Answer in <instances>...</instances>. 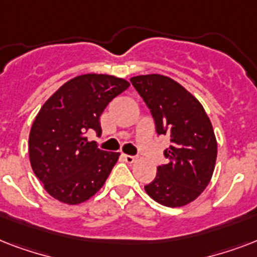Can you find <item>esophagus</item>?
I'll return each mask as SVG.
<instances>
[{"label": "esophagus", "instance_id": "esophagus-1", "mask_svg": "<svg viewBox=\"0 0 257 257\" xmlns=\"http://www.w3.org/2000/svg\"><path fill=\"white\" fill-rule=\"evenodd\" d=\"M124 160L128 163V164H132V163H135L136 161V157L135 156H129V155H124Z\"/></svg>", "mask_w": 257, "mask_h": 257}]
</instances>
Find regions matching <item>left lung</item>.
<instances>
[{"label": "left lung", "mask_w": 257, "mask_h": 257, "mask_svg": "<svg viewBox=\"0 0 257 257\" xmlns=\"http://www.w3.org/2000/svg\"><path fill=\"white\" fill-rule=\"evenodd\" d=\"M132 85L152 112L159 135H168V163L157 167L145 192L161 205L177 208L195 201L215 171L217 141L203 105L179 82L163 74H141Z\"/></svg>", "instance_id": "8db88e82"}]
</instances>
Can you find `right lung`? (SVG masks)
Listing matches in <instances>:
<instances>
[{
    "label": "right lung",
    "mask_w": 257,
    "mask_h": 257,
    "mask_svg": "<svg viewBox=\"0 0 257 257\" xmlns=\"http://www.w3.org/2000/svg\"><path fill=\"white\" fill-rule=\"evenodd\" d=\"M129 85L116 76L81 74L60 86L38 110L29 133V160L52 197L77 205L102 188L120 153L98 149L85 135H100L104 109Z\"/></svg>",
    "instance_id": "add662e5"
}]
</instances>
